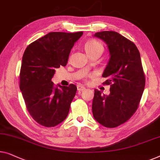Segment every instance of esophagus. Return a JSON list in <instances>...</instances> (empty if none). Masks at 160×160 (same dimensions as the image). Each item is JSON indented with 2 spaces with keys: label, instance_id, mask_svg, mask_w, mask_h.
<instances>
[{
  "label": "esophagus",
  "instance_id": "1",
  "mask_svg": "<svg viewBox=\"0 0 160 160\" xmlns=\"http://www.w3.org/2000/svg\"><path fill=\"white\" fill-rule=\"evenodd\" d=\"M84 89H85V87H84V86H82V85H78L77 86V90L78 92H82Z\"/></svg>",
  "mask_w": 160,
  "mask_h": 160
}]
</instances>
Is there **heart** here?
Segmentation results:
<instances>
[{"label": "heart", "instance_id": "b5f03b06", "mask_svg": "<svg viewBox=\"0 0 160 160\" xmlns=\"http://www.w3.org/2000/svg\"><path fill=\"white\" fill-rule=\"evenodd\" d=\"M84 48L87 55L90 54V53H92V52H94L97 50L103 49L102 44L95 40H92L88 41L85 44Z\"/></svg>", "mask_w": 160, "mask_h": 160}]
</instances>
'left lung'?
Wrapping results in <instances>:
<instances>
[{
	"mask_svg": "<svg viewBox=\"0 0 160 160\" xmlns=\"http://www.w3.org/2000/svg\"><path fill=\"white\" fill-rule=\"evenodd\" d=\"M108 45L110 58L102 76L110 85L109 95L94 90L92 113L97 122L115 128L131 118L137 110L145 87L140 52L133 42L116 32L104 31L94 35Z\"/></svg>",
	"mask_w": 160,
	"mask_h": 160,
	"instance_id": "8db88e82",
	"label": "left lung"
}]
</instances>
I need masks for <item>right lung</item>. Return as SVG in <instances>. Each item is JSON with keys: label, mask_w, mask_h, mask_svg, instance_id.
Wrapping results in <instances>:
<instances>
[{"label": "right lung", "mask_w": 160, "mask_h": 160, "mask_svg": "<svg viewBox=\"0 0 160 160\" xmlns=\"http://www.w3.org/2000/svg\"><path fill=\"white\" fill-rule=\"evenodd\" d=\"M83 34L53 32L30 44L20 70V89L27 110L37 122L54 127L66 118L77 87L54 86L55 68L66 66L71 48Z\"/></svg>", "instance_id": "add662e5"}]
</instances>
